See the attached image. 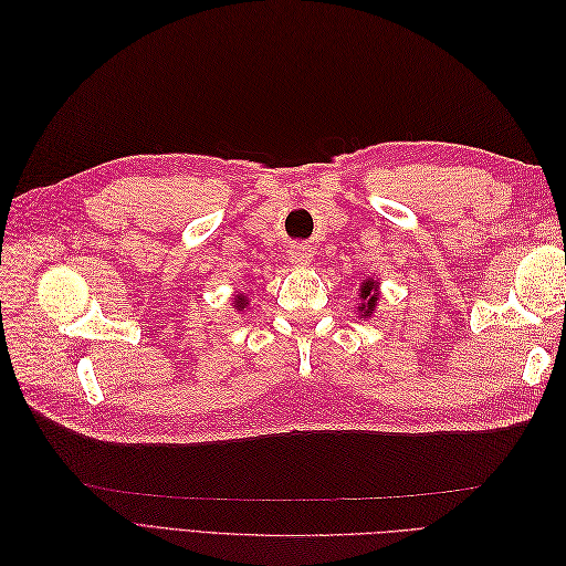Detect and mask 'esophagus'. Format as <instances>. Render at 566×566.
Masks as SVG:
<instances>
[{
  "mask_svg": "<svg viewBox=\"0 0 566 566\" xmlns=\"http://www.w3.org/2000/svg\"><path fill=\"white\" fill-rule=\"evenodd\" d=\"M287 260H290V264H293V266L304 269V266L312 264L314 252H312L310 245H293V248H290V256H287Z\"/></svg>",
  "mask_w": 566,
  "mask_h": 566,
  "instance_id": "obj_1",
  "label": "esophagus"
}]
</instances>
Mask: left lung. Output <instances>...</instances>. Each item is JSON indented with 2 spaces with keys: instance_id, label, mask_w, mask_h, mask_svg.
Segmentation results:
<instances>
[{
  "instance_id": "left-lung-1",
  "label": "left lung",
  "mask_w": 566,
  "mask_h": 566,
  "mask_svg": "<svg viewBox=\"0 0 566 566\" xmlns=\"http://www.w3.org/2000/svg\"><path fill=\"white\" fill-rule=\"evenodd\" d=\"M380 304V281L366 279L361 285H358V304L354 310L358 312V318H373L375 312H378Z\"/></svg>"
}]
</instances>
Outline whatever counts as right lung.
Returning a JSON list of instances; mask_svg holds the SVG:
<instances>
[{"label":"right lung","mask_w":566,"mask_h":566,"mask_svg":"<svg viewBox=\"0 0 566 566\" xmlns=\"http://www.w3.org/2000/svg\"><path fill=\"white\" fill-rule=\"evenodd\" d=\"M231 306H233L235 312H241V314H243V312L248 310V306H250V297H248L245 293H238V295H233V297H231Z\"/></svg>","instance_id":"obj_1"}]
</instances>
